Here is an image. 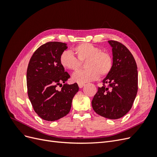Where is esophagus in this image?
Instances as JSON below:
<instances>
[{"label":"esophagus","mask_w":157,"mask_h":157,"mask_svg":"<svg viewBox=\"0 0 157 157\" xmlns=\"http://www.w3.org/2000/svg\"><path fill=\"white\" fill-rule=\"evenodd\" d=\"M78 87H79L80 88H82L84 86V84H82V83H78Z\"/></svg>","instance_id":"34e87169"}]
</instances>
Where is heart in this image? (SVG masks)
<instances>
[{
    "label": "heart",
    "instance_id": "1",
    "mask_svg": "<svg viewBox=\"0 0 157 157\" xmlns=\"http://www.w3.org/2000/svg\"><path fill=\"white\" fill-rule=\"evenodd\" d=\"M75 53L77 58L69 50L61 54L59 62L64 69L77 71L81 63H85L86 69L77 71L73 75V80L78 83H86L97 80L99 75L105 77L113 68V58L108 52L90 43H82L75 47Z\"/></svg>",
    "mask_w": 157,
    "mask_h": 157
}]
</instances>
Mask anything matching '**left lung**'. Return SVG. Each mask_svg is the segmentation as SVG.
<instances>
[{
	"instance_id": "left-lung-1",
	"label": "left lung",
	"mask_w": 157,
	"mask_h": 157,
	"mask_svg": "<svg viewBox=\"0 0 157 157\" xmlns=\"http://www.w3.org/2000/svg\"><path fill=\"white\" fill-rule=\"evenodd\" d=\"M112 47L113 68L103 80L92 101L97 114L109 119H118L129 111L137 92V70L134 56L126 47L115 40H109ZM105 84H108L105 87Z\"/></svg>"
}]
</instances>
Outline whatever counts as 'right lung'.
Returning <instances> with one entry per match:
<instances>
[{
  "label": "right lung",
  "mask_w": 157,
  "mask_h": 157,
  "mask_svg": "<svg viewBox=\"0 0 157 157\" xmlns=\"http://www.w3.org/2000/svg\"><path fill=\"white\" fill-rule=\"evenodd\" d=\"M67 48V44L63 42H47L34 52L28 65V96L36 113L47 121L67 115L79 89L77 83L65 84L70 75L61 65L59 58ZM58 85L63 87L59 91L55 88Z\"/></svg>",
  "instance_id": "add662e5"
}]
</instances>
